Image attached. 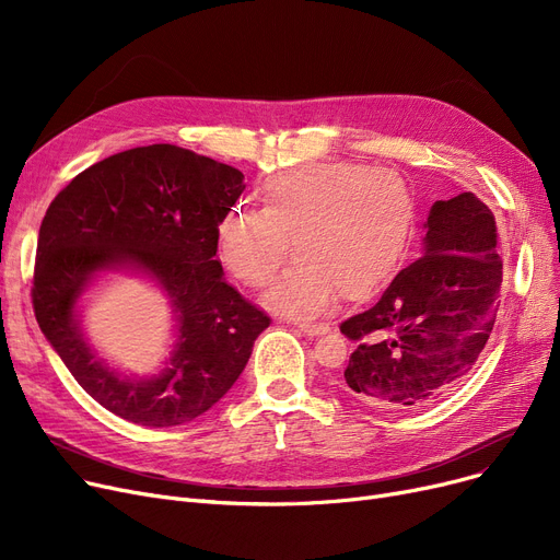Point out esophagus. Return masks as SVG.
<instances>
[{"instance_id": "esophagus-1", "label": "esophagus", "mask_w": 560, "mask_h": 560, "mask_svg": "<svg viewBox=\"0 0 560 560\" xmlns=\"http://www.w3.org/2000/svg\"><path fill=\"white\" fill-rule=\"evenodd\" d=\"M295 325L300 327V331H304L306 336H322L329 331V325H325V322H308V319H298Z\"/></svg>"}]
</instances>
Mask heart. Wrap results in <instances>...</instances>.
<instances>
[{"instance_id":"heart-1","label":"heart","mask_w":560,"mask_h":560,"mask_svg":"<svg viewBox=\"0 0 560 560\" xmlns=\"http://www.w3.org/2000/svg\"><path fill=\"white\" fill-rule=\"evenodd\" d=\"M265 209L235 206L218 224V254L235 279L260 288L292 252L298 265L268 292L288 313L361 302L384 288L401 265L418 224V199L390 167L322 161L272 176Z\"/></svg>"}]
</instances>
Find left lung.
Here are the masks:
<instances>
[{"label":"left lung","instance_id":"obj_1","mask_svg":"<svg viewBox=\"0 0 560 560\" xmlns=\"http://www.w3.org/2000/svg\"><path fill=\"white\" fill-rule=\"evenodd\" d=\"M420 254L370 311L340 325L359 342L342 384L374 406L420 408L452 393L494 327L502 258L494 215L479 197L435 201Z\"/></svg>","mask_w":560,"mask_h":560}]
</instances>
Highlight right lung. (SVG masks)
<instances>
[{
  "label": "right lung",
  "mask_w": 560,
  "mask_h": 560,
  "mask_svg": "<svg viewBox=\"0 0 560 560\" xmlns=\"http://www.w3.org/2000/svg\"><path fill=\"white\" fill-rule=\"evenodd\" d=\"M243 172L174 144L113 154L56 195L38 233L34 311L79 386L117 418L176 427L215 406L245 370L270 317L222 279L218 224L245 190ZM102 271L150 278L166 295L175 340L154 374L108 366L80 331L78 300Z\"/></svg>",
  "instance_id": "add662e5"
}]
</instances>
